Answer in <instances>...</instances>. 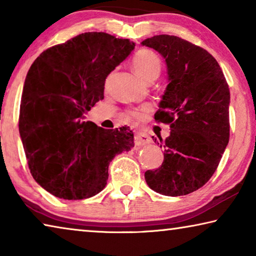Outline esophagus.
<instances>
[{
	"instance_id": "1",
	"label": "esophagus",
	"mask_w": 256,
	"mask_h": 256,
	"mask_svg": "<svg viewBox=\"0 0 256 256\" xmlns=\"http://www.w3.org/2000/svg\"><path fill=\"white\" fill-rule=\"evenodd\" d=\"M150 142H151V138L148 134L142 133V132H138L136 134V144L144 146V144H149Z\"/></svg>"
}]
</instances>
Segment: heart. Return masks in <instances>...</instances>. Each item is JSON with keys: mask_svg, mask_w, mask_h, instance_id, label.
<instances>
[{"mask_svg": "<svg viewBox=\"0 0 256 256\" xmlns=\"http://www.w3.org/2000/svg\"><path fill=\"white\" fill-rule=\"evenodd\" d=\"M132 66L136 74L146 81L156 80L162 71V60L150 50H141L134 55L132 60ZM150 110L148 106L141 108H134L128 112V116L132 120H142Z\"/></svg>", "mask_w": 256, "mask_h": 256, "instance_id": "heart-1", "label": "heart"}]
</instances>
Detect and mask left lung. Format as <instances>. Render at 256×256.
I'll list each match as a JSON object with an SVG mask.
<instances>
[{
  "mask_svg": "<svg viewBox=\"0 0 256 256\" xmlns=\"http://www.w3.org/2000/svg\"><path fill=\"white\" fill-rule=\"evenodd\" d=\"M141 44L164 56L170 79L154 120L170 124V136H158L164 162L144 172L146 182L162 196H186L211 178L228 144L229 86L216 60L200 46L170 34Z\"/></svg>",
  "mask_w": 256,
  "mask_h": 256,
  "instance_id": "1",
  "label": "left lung"
}]
</instances>
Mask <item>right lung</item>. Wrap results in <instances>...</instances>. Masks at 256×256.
Masks as SVG:
<instances>
[{
  "mask_svg": "<svg viewBox=\"0 0 256 256\" xmlns=\"http://www.w3.org/2000/svg\"><path fill=\"white\" fill-rule=\"evenodd\" d=\"M134 42L84 32L38 56L26 76L19 132L34 180L53 196L82 200L107 184L116 154L134 146L128 126L105 130L84 114L104 99L107 76Z\"/></svg>",
  "mask_w": 256,
  "mask_h": 256,
  "instance_id": "add662e5",
  "label": "right lung"
}]
</instances>
